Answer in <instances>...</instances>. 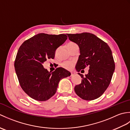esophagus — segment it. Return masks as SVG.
Instances as JSON below:
<instances>
[{"mask_svg": "<svg viewBox=\"0 0 130 130\" xmlns=\"http://www.w3.org/2000/svg\"><path fill=\"white\" fill-rule=\"evenodd\" d=\"M74 75H75V73L74 72H71V76H73Z\"/></svg>", "mask_w": 130, "mask_h": 130, "instance_id": "esophagus-1", "label": "esophagus"}]
</instances>
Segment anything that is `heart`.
<instances>
[{"label":"heart","mask_w":130,"mask_h":130,"mask_svg":"<svg viewBox=\"0 0 130 130\" xmlns=\"http://www.w3.org/2000/svg\"><path fill=\"white\" fill-rule=\"evenodd\" d=\"M76 44L74 42H69L68 44V46H71L73 45H75ZM74 61H65L61 63V66L67 70H71L74 65Z\"/></svg>","instance_id":"b5f03b06"}]
</instances>
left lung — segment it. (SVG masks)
Listing matches in <instances>:
<instances>
[{"label":"left lung","mask_w":130,"mask_h":130,"mask_svg":"<svg viewBox=\"0 0 130 130\" xmlns=\"http://www.w3.org/2000/svg\"><path fill=\"white\" fill-rule=\"evenodd\" d=\"M71 41L79 47L76 70L79 72L89 67L88 74L82 77V83L74 88L82 99L92 101L101 96L111 83L115 64L111 48L107 43L90 33L67 34Z\"/></svg>","instance_id":"1"}]
</instances>
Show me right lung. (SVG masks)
<instances>
[{
	"label": "right lung",
	"mask_w": 130,
	"mask_h": 130,
	"mask_svg": "<svg viewBox=\"0 0 130 130\" xmlns=\"http://www.w3.org/2000/svg\"><path fill=\"white\" fill-rule=\"evenodd\" d=\"M68 36L39 34L24 41L19 48L14 61L15 73L24 92L38 101H45L56 92L61 79L70 75L69 71L57 68L49 72L43 67L47 59H54L55 51Z\"/></svg>",
	"instance_id": "obj_1"
}]
</instances>
